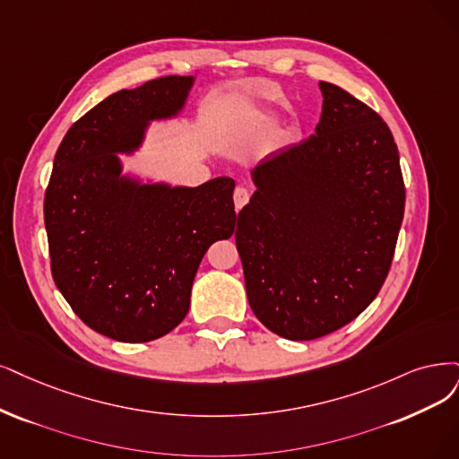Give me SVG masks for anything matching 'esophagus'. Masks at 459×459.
<instances>
[{"label":"esophagus","mask_w":459,"mask_h":459,"mask_svg":"<svg viewBox=\"0 0 459 459\" xmlns=\"http://www.w3.org/2000/svg\"><path fill=\"white\" fill-rule=\"evenodd\" d=\"M247 202H249V191L246 189L244 185H238L234 189V206H236V210H242Z\"/></svg>","instance_id":"1"}]
</instances>
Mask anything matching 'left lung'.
Wrapping results in <instances>:
<instances>
[{
    "instance_id": "obj_1",
    "label": "left lung",
    "mask_w": 459,
    "mask_h": 459,
    "mask_svg": "<svg viewBox=\"0 0 459 459\" xmlns=\"http://www.w3.org/2000/svg\"><path fill=\"white\" fill-rule=\"evenodd\" d=\"M319 89L316 134L255 166L234 234L253 314L290 341L341 329L375 300L404 213L392 130L344 89Z\"/></svg>"
}]
</instances>
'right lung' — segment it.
<instances>
[{
	"mask_svg": "<svg viewBox=\"0 0 459 459\" xmlns=\"http://www.w3.org/2000/svg\"><path fill=\"white\" fill-rule=\"evenodd\" d=\"M193 77L118 91L64 135L45 191L50 273L72 310L118 342H149L189 312L204 253L234 232V179L142 185L115 152L138 145L152 118L176 115Z\"/></svg>",
	"mask_w": 459,
	"mask_h": 459,
	"instance_id": "add662e5",
	"label": "right lung"
}]
</instances>
